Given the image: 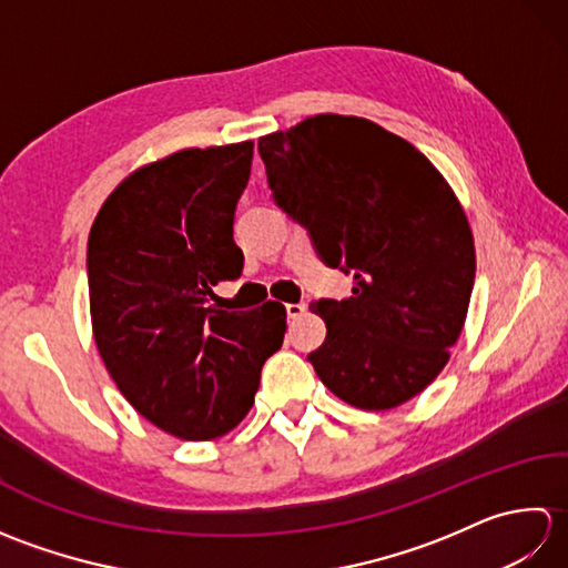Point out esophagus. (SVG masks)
I'll use <instances>...</instances> for the list:
<instances>
[{
    "label": "esophagus",
    "mask_w": 568,
    "mask_h": 568,
    "mask_svg": "<svg viewBox=\"0 0 568 568\" xmlns=\"http://www.w3.org/2000/svg\"><path fill=\"white\" fill-rule=\"evenodd\" d=\"M305 310H307L305 303H287V305H285V312H287V317H291V320H300V317H303Z\"/></svg>",
    "instance_id": "esophagus-1"
}]
</instances>
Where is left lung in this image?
<instances>
[{
  "instance_id": "1",
  "label": "left lung",
  "mask_w": 568,
  "mask_h": 568,
  "mask_svg": "<svg viewBox=\"0 0 568 568\" xmlns=\"http://www.w3.org/2000/svg\"><path fill=\"white\" fill-rule=\"evenodd\" d=\"M258 153L322 261L354 273L352 297L310 305L327 324L310 354L320 381L358 409L413 400L449 364L474 291V232L456 192L364 116H307L261 136Z\"/></svg>"
}]
</instances>
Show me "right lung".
I'll list each match as a JSON object with an SVG mask.
<instances>
[{
  "instance_id": "1",
  "label": "right lung",
  "mask_w": 568,
  "mask_h": 568,
  "mask_svg": "<svg viewBox=\"0 0 568 568\" xmlns=\"http://www.w3.org/2000/svg\"><path fill=\"white\" fill-rule=\"evenodd\" d=\"M253 141L183 149L136 168L94 216L88 239L98 352L139 415L185 442L224 437L248 415L265 358L283 346L285 307L207 305L239 277L234 210Z\"/></svg>"
}]
</instances>
